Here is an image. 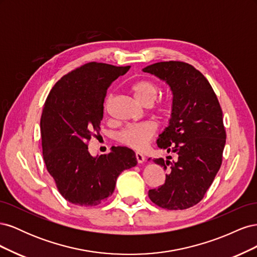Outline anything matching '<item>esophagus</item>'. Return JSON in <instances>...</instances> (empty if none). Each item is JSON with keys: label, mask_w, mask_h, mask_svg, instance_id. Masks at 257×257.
Wrapping results in <instances>:
<instances>
[{"label": "esophagus", "mask_w": 257, "mask_h": 257, "mask_svg": "<svg viewBox=\"0 0 257 257\" xmlns=\"http://www.w3.org/2000/svg\"><path fill=\"white\" fill-rule=\"evenodd\" d=\"M135 157H136V160H137V162H138V164H142V163L145 162V157H144V155H143L142 153L137 152V153L135 154Z\"/></svg>", "instance_id": "34e87169"}]
</instances>
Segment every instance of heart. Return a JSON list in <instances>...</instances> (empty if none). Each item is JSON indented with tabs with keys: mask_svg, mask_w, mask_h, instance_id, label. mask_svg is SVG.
<instances>
[{
	"mask_svg": "<svg viewBox=\"0 0 257 257\" xmlns=\"http://www.w3.org/2000/svg\"><path fill=\"white\" fill-rule=\"evenodd\" d=\"M132 92L138 100V103L142 105L149 107L151 106L155 99L158 98L160 88L157 83L150 80H141L133 84ZM112 96L109 95L105 102V109L107 110L111 103ZM170 104L168 102H164L158 106L157 112L159 115H167L169 113ZM157 133V125L152 122H142L137 124H131L124 128H122L118 134H116V141L120 144L133 148L136 150L144 149V148L150 143L153 136Z\"/></svg>",
	"mask_w": 257,
	"mask_h": 257,
	"instance_id": "obj_1",
	"label": "heart"
}]
</instances>
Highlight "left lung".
<instances>
[{
	"instance_id": "1",
	"label": "left lung",
	"mask_w": 257,
	"mask_h": 257,
	"mask_svg": "<svg viewBox=\"0 0 257 257\" xmlns=\"http://www.w3.org/2000/svg\"><path fill=\"white\" fill-rule=\"evenodd\" d=\"M143 72L165 81L173 93L172 115L157 144L176 155L152 160L167 174L148 195L164 209H188L203 199L222 164L226 133L221 106L205 76L188 63L159 62Z\"/></svg>"
}]
</instances>
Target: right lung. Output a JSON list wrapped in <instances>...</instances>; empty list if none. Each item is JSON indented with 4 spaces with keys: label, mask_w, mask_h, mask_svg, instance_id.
<instances>
[{
    "label": "right lung",
    "mask_w": 257,
    "mask_h": 257,
    "mask_svg": "<svg viewBox=\"0 0 257 257\" xmlns=\"http://www.w3.org/2000/svg\"><path fill=\"white\" fill-rule=\"evenodd\" d=\"M130 66L84 64L54 84L41 118L43 155L60 194L81 207L103 204L114 191L116 178L136 166L135 152L112 147L92 157L88 142L99 131L107 89Z\"/></svg>",
    "instance_id": "right-lung-1"
}]
</instances>
